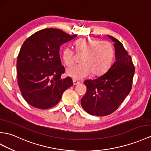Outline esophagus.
<instances>
[{"label":"esophagus","mask_w":151,"mask_h":151,"mask_svg":"<svg viewBox=\"0 0 151 151\" xmlns=\"http://www.w3.org/2000/svg\"><path fill=\"white\" fill-rule=\"evenodd\" d=\"M73 84H74V85H77V84H80L79 81H77V80H75V79L73 80Z\"/></svg>","instance_id":"1"}]
</instances>
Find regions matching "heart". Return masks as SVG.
I'll list each match as a JSON object with an SVG mask.
<instances>
[{
  "label": "heart",
  "instance_id": "obj_1",
  "mask_svg": "<svg viewBox=\"0 0 151 151\" xmlns=\"http://www.w3.org/2000/svg\"><path fill=\"white\" fill-rule=\"evenodd\" d=\"M78 54H83L81 64L67 70V75L74 79H81L92 72L93 76L103 74L111 67L115 57V50L108 42L91 38H81L75 43ZM64 63L70 67L74 62V52L70 47H65L62 52Z\"/></svg>",
  "mask_w": 151,
  "mask_h": 151
}]
</instances>
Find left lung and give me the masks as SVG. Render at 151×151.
Masks as SVG:
<instances>
[{
    "label": "left lung",
    "mask_w": 151,
    "mask_h": 151,
    "mask_svg": "<svg viewBox=\"0 0 151 151\" xmlns=\"http://www.w3.org/2000/svg\"><path fill=\"white\" fill-rule=\"evenodd\" d=\"M114 43L115 61L106 73L84 81L87 92L81 99L83 108L92 115L106 116L119 107L132 88L134 67L123 44L108 35Z\"/></svg>",
    "instance_id": "1"
}]
</instances>
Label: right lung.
Returning a JSON list of instances; mask_svg holds the SVG:
<instances>
[{"instance_id":"add662e5","label":"right lung","mask_w":151,"mask_h":151,"mask_svg":"<svg viewBox=\"0 0 151 151\" xmlns=\"http://www.w3.org/2000/svg\"><path fill=\"white\" fill-rule=\"evenodd\" d=\"M58 29H44L34 33L22 46L17 61L18 86L29 104L39 109L56 106L64 91L73 85L60 56V46L75 38Z\"/></svg>"}]
</instances>
